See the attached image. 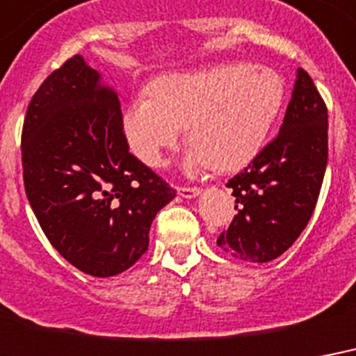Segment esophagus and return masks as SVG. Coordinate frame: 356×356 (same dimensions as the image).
Instances as JSON below:
<instances>
[{"label":"esophagus","instance_id":"1","mask_svg":"<svg viewBox=\"0 0 356 356\" xmlns=\"http://www.w3.org/2000/svg\"><path fill=\"white\" fill-rule=\"evenodd\" d=\"M178 195L184 198H195L200 195V187L193 186V187H178Z\"/></svg>","mask_w":356,"mask_h":356}]
</instances>
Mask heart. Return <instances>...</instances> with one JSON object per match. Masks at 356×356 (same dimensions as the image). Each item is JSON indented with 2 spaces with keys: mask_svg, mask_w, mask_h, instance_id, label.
Returning <instances> with one entry per match:
<instances>
[{
  "mask_svg": "<svg viewBox=\"0 0 356 356\" xmlns=\"http://www.w3.org/2000/svg\"><path fill=\"white\" fill-rule=\"evenodd\" d=\"M284 104V81L269 68L221 65L165 76L124 115L129 148L143 163L161 167L187 128L191 167L234 170L264 147Z\"/></svg>",
  "mask_w": 356,
  "mask_h": 356,
  "instance_id": "obj_1",
  "label": "heart"
}]
</instances>
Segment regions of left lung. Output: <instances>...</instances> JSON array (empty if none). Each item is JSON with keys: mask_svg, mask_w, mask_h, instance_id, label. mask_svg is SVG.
<instances>
[{"mask_svg": "<svg viewBox=\"0 0 356 356\" xmlns=\"http://www.w3.org/2000/svg\"><path fill=\"white\" fill-rule=\"evenodd\" d=\"M329 117L307 70H297L280 131L230 178L236 216L217 245L245 261H271L307 228L329 158Z\"/></svg>", "mask_w": 356, "mask_h": 356, "instance_id": "1", "label": "left lung"}]
</instances>
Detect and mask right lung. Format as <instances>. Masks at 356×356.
Wrapping results in <instances>:
<instances>
[{"mask_svg":"<svg viewBox=\"0 0 356 356\" xmlns=\"http://www.w3.org/2000/svg\"><path fill=\"white\" fill-rule=\"evenodd\" d=\"M24 187L49 243L92 277L126 271L148 249L176 189L129 154L117 95L74 55L33 95L22 128Z\"/></svg>","mask_w":356,"mask_h":356,"instance_id":"obj_1","label":"right lung"}]
</instances>
